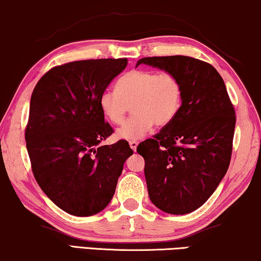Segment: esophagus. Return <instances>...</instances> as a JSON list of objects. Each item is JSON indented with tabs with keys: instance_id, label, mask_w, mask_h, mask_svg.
Here are the masks:
<instances>
[{
	"instance_id": "esophagus-1",
	"label": "esophagus",
	"mask_w": 261,
	"mask_h": 261,
	"mask_svg": "<svg viewBox=\"0 0 261 261\" xmlns=\"http://www.w3.org/2000/svg\"><path fill=\"white\" fill-rule=\"evenodd\" d=\"M130 147L134 151H136V149H137V146H138V142H136V141H130Z\"/></svg>"
}]
</instances>
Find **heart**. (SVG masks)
Instances as JSON below:
<instances>
[{
    "label": "heart",
    "mask_w": 261,
    "mask_h": 261,
    "mask_svg": "<svg viewBox=\"0 0 261 261\" xmlns=\"http://www.w3.org/2000/svg\"><path fill=\"white\" fill-rule=\"evenodd\" d=\"M182 100L180 81L171 72L134 69L116 82V91L99 96V108L109 122L119 125L132 107L134 116L117 131L126 141L143 138L152 126H166L177 117Z\"/></svg>",
    "instance_id": "obj_1"
}]
</instances>
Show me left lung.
<instances>
[{"mask_svg": "<svg viewBox=\"0 0 261 261\" xmlns=\"http://www.w3.org/2000/svg\"><path fill=\"white\" fill-rule=\"evenodd\" d=\"M173 73L182 100L177 117L137 147L145 161L149 197L162 211L186 215L200 207L231 162L236 111L211 64L189 56L144 57L139 64Z\"/></svg>", "mask_w": 261, "mask_h": 261, "instance_id": "1", "label": "left lung"}]
</instances>
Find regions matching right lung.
<instances>
[{"mask_svg":"<svg viewBox=\"0 0 261 261\" xmlns=\"http://www.w3.org/2000/svg\"><path fill=\"white\" fill-rule=\"evenodd\" d=\"M126 64V58H100L57 65L31 95L25 127L31 170L50 200L72 216L107 207L134 153L126 141L99 145L114 132L99 96Z\"/></svg>","mask_w":261,"mask_h":261,"instance_id":"1","label":"right lung"}]
</instances>
